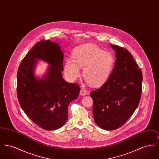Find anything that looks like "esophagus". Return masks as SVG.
Here are the masks:
<instances>
[{
  "mask_svg": "<svg viewBox=\"0 0 159 159\" xmlns=\"http://www.w3.org/2000/svg\"><path fill=\"white\" fill-rule=\"evenodd\" d=\"M86 93H87V91L85 89V88H82L80 89V95L84 96V95H85Z\"/></svg>",
  "mask_w": 159,
  "mask_h": 159,
  "instance_id": "obj_1",
  "label": "esophagus"
}]
</instances>
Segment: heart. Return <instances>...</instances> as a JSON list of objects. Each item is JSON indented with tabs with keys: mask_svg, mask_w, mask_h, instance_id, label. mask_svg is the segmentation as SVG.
I'll return each mask as SVG.
<instances>
[{
	"mask_svg": "<svg viewBox=\"0 0 159 159\" xmlns=\"http://www.w3.org/2000/svg\"><path fill=\"white\" fill-rule=\"evenodd\" d=\"M72 57L73 61H66L64 67V73L70 80L79 77V68H83L84 79L93 87L103 85L111 75L114 62L113 57L97 46H80L74 50Z\"/></svg>",
	"mask_w": 159,
	"mask_h": 159,
	"instance_id": "obj_1",
	"label": "heart"
}]
</instances>
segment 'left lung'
Returning <instances> with one entry per match:
<instances>
[{
	"label": "left lung",
	"mask_w": 159,
	"mask_h": 159,
	"mask_svg": "<svg viewBox=\"0 0 159 159\" xmlns=\"http://www.w3.org/2000/svg\"><path fill=\"white\" fill-rule=\"evenodd\" d=\"M116 60L108 80L90 93L93 101L95 123L105 130H115L124 125L140 101L143 75L132 54L126 49L110 45Z\"/></svg>",
	"instance_id": "1"
}]
</instances>
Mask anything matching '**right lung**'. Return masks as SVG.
I'll return each mask as SVG.
<instances>
[{
    "label": "right lung",
    "mask_w": 159,
    "mask_h": 159,
    "mask_svg": "<svg viewBox=\"0 0 159 159\" xmlns=\"http://www.w3.org/2000/svg\"><path fill=\"white\" fill-rule=\"evenodd\" d=\"M58 43L42 40L35 44L21 61L17 73V97L23 111L39 126L55 130L68 118V107L76 99L80 87L65 81L64 53ZM38 59L50 65L46 75L38 79L34 75Z\"/></svg>",
    "instance_id": "1"
}]
</instances>
